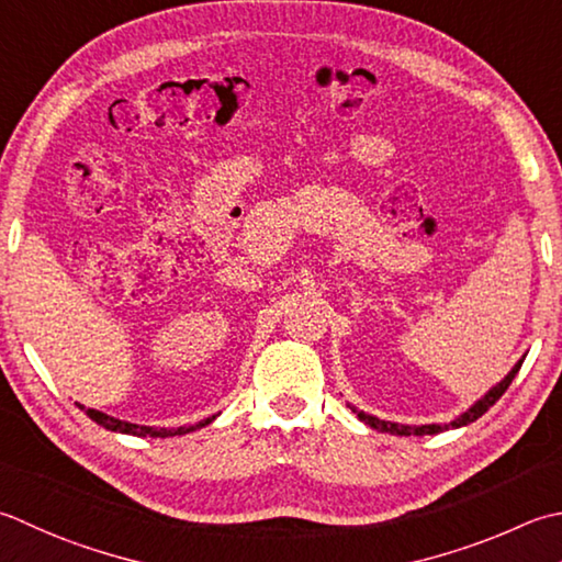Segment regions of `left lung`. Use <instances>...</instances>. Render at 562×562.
Returning <instances> with one entry per match:
<instances>
[{
    "instance_id": "obj_1",
    "label": "left lung",
    "mask_w": 562,
    "mask_h": 562,
    "mask_svg": "<svg viewBox=\"0 0 562 562\" xmlns=\"http://www.w3.org/2000/svg\"><path fill=\"white\" fill-rule=\"evenodd\" d=\"M521 362H524V358L516 362V366L512 368V372L507 378H504L497 387H492L485 397H482L475 406H470V409L465 412V414H460L456 422H450V424H426V426H404V424H392V422H380V419H375V416H370V414H366V412H358V409H353L356 414H358V419L360 422H366L368 426H372V428H378V431H382V434H392V436H424V434H441V431H448V428H458V426H468V424H472L475 419H480L482 414H485L490 406L497 402L504 392H507V387L512 384V380L516 378V372H519V368H521Z\"/></svg>"
}]
</instances>
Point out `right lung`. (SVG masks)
<instances>
[{
    "instance_id": "1",
    "label": "right lung",
    "mask_w": 562,
    "mask_h": 562,
    "mask_svg": "<svg viewBox=\"0 0 562 562\" xmlns=\"http://www.w3.org/2000/svg\"><path fill=\"white\" fill-rule=\"evenodd\" d=\"M80 409L85 406L80 404ZM85 414L90 416L92 422H97L99 426L109 428V431H119V434H131V436H153V438H168V436H180V434H190L194 428L206 426L209 422L214 419V416H209V419L194 424V426H180V428H153V426H136V424H128V422H119L114 416H106L97 409H85Z\"/></svg>"
}]
</instances>
